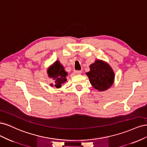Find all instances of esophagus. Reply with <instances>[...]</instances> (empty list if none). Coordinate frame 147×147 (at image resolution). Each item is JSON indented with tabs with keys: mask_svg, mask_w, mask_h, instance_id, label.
<instances>
[{
	"mask_svg": "<svg viewBox=\"0 0 147 147\" xmlns=\"http://www.w3.org/2000/svg\"><path fill=\"white\" fill-rule=\"evenodd\" d=\"M74 73H75V75H80V74H82V72H81V71H80V70H77V71H75Z\"/></svg>",
	"mask_w": 147,
	"mask_h": 147,
	"instance_id": "esophagus-1",
	"label": "esophagus"
}]
</instances>
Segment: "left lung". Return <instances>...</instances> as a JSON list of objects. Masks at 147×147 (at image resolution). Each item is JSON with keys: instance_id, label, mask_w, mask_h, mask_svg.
<instances>
[{"instance_id": "1", "label": "left lung", "mask_w": 147, "mask_h": 147, "mask_svg": "<svg viewBox=\"0 0 147 147\" xmlns=\"http://www.w3.org/2000/svg\"><path fill=\"white\" fill-rule=\"evenodd\" d=\"M90 70L86 74L92 87L99 91L107 90L115 80V73L107 62L96 59L90 65Z\"/></svg>"}]
</instances>
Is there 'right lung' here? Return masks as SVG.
Instances as JSON below:
<instances>
[{
  "label": "right lung",
  "instance_id": "obj_1",
  "mask_svg": "<svg viewBox=\"0 0 147 147\" xmlns=\"http://www.w3.org/2000/svg\"><path fill=\"white\" fill-rule=\"evenodd\" d=\"M48 77L54 80V84L51 83V86H55L59 88L63 84L66 82V77L68 73L64 69V66L61 64L59 61H56L47 69Z\"/></svg>",
  "mask_w": 147,
  "mask_h": 147
}]
</instances>
